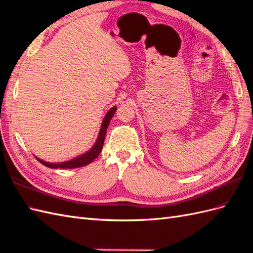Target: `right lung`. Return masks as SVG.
<instances>
[{
  "mask_svg": "<svg viewBox=\"0 0 253 253\" xmlns=\"http://www.w3.org/2000/svg\"><path fill=\"white\" fill-rule=\"evenodd\" d=\"M115 111H116V107H112L107 112L106 116L103 118V121L101 123L100 130H99L98 137H97L95 144L92 146V148H89L86 153H84L74 159H70L68 161H64V163H57V164L47 163V161L42 160L35 156L36 159L40 161L41 164H42L43 166H46L48 168H51V169H75V168H80V167H84V166L90 164L93 160H95L97 157H98V155L100 154V152L102 150V145H103V141H105L107 128L110 124V121H111V119L113 118Z\"/></svg>",
  "mask_w": 253,
  "mask_h": 253,
  "instance_id": "right-lung-1",
  "label": "right lung"
}]
</instances>
